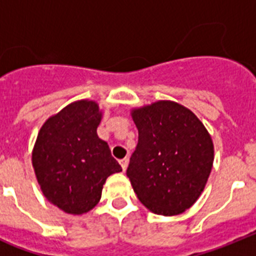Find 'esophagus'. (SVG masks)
<instances>
[{
	"label": "esophagus",
	"mask_w": 256,
	"mask_h": 256,
	"mask_svg": "<svg viewBox=\"0 0 256 256\" xmlns=\"http://www.w3.org/2000/svg\"><path fill=\"white\" fill-rule=\"evenodd\" d=\"M120 165H122V169H123V172H126V166H128V159H123V160H120Z\"/></svg>",
	"instance_id": "esophagus-1"
}]
</instances>
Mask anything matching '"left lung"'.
<instances>
[{
	"mask_svg": "<svg viewBox=\"0 0 256 256\" xmlns=\"http://www.w3.org/2000/svg\"><path fill=\"white\" fill-rule=\"evenodd\" d=\"M138 144L126 176L133 191L155 214L190 209L204 191L214 162L209 132L190 108L160 100L132 108Z\"/></svg>",
	"mask_w": 256,
	"mask_h": 256,
	"instance_id": "left-lung-1",
	"label": "left lung"
}]
</instances>
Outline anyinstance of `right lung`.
Here are the masks:
<instances>
[{
	"instance_id": "1",
	"label": "right lung",
	"mask_w": 256,
	"mask_h": 256,
	"mask_svg": "<svg viewBox=\"0 0 256 256\" xmlns=\"http://www.w3.org/2000/svg\"><path fill=\"white\" fill-rule=\"evenodd\" d=\"M102 112L98 104L79 100L40 126L32 164L44 198L73 216L94 209L106 178L122 172L108 142L97 136Z\"/></svg>"
}]
</instances>
